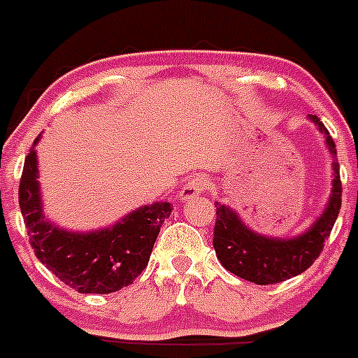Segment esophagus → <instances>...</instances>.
<instances>
[{"instance_id":"obj_1","label":"esophagus","mask_w":358,"mask_h":358,"mask_svg":"<svg viewBox=\"0 0 358 358\" xmlns=\"http://www.w3.org/2000/svg\"><path fill=\"white\" fill-rule=\"evenodd\" d=\"M208 188H210V181H208L206 177L195 176L185 182L182 189L179 192V199H181L182 202H186V201H189V199H195V197H199L201 194H204Z\"/></svg>"}]
</instances>
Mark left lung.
Instances as JSON below:
<instances>
[{"label":"left lung","instance_id":"obj_1","mask_svg":"<svg viewBox=\"0 0 358 358\" xmlns=\"http://www.w3.org/2000/svg\"><path fill=\"white\" fill-rule=\"evenodd\" d=\"M308 120L324 136V143L334 157L330 199L327 208L310 224L308 229L303 231L301 235L285 236V238L262 235L245 226L236 211L226 204L215 202L217 222L213 231V248L218 262L229 273L242 280L252 281L256 285L280 283L306 271L321 255L324 240L330 236L331 227L339 217L343 186H341L339 163L335 159L337 148L321 120L314 115H308Z\"/></svg>","mask_w":358,"mask_h":358}]
</instances>
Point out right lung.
<instances>
[{
    "mask_svg": "<svg viewBox=\"0 0 358 358\" xmlns=\"http://www.w3.org/2000/svg\"><path fill=\"white\" fill-rule=\"evenodd\" d=\"M36 138L24 159L19 182V206L28 236L41 264L80 294H110L131 285L150 260L170 202H154L94 231H68L43 210Z\"/></svg>",
    "mask_w": 358,
    "mask_h": 358,
    "instance_id": "right-lung-1",
    "label": "right lung"
}]
</instances>
